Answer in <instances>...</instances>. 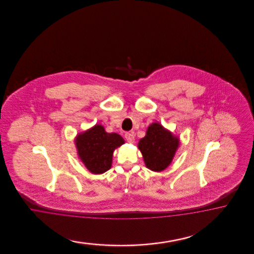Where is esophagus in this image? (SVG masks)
Listing matches in <instances>:
<instances>
[{
	"instance_id": "obj_1",
	"label": "esophagus",
	"mask_w": 254,
	"mask_h": 254,
	"mask_svg": "<svg viewBox=\"0 0 254 254\" xmlns=\"http://www.w3.org/2000/svg\"><path fill=\"white\" fill-rule=\"evenodd\" d=\"M125 138L127 139V141L129 142V143H133L134 140H135V136H134V134H133L132 132L126 133V134H125Z\"/></svg>"
}]
</instances>
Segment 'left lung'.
I'll use <instances>...</instances> for the list:
<instances>
[{
	"mask_svg": "<svg viewBox=\"0 0 254 254\" xmlns=\"http://www.w3.org/2000/svg\"><path fill=\"white\" fill-rule=\"evenodd\" d=\"M180 139L160 124L153 123L147 129L146 136L138 141L147 168L162 171L169 167L177 151Z\"/></svg>",
	"mask_w": 254,
	"mask_h": 254,
	"instance_id": "obj_1",
	"label": "left lung"
}]
</instances>
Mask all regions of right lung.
<instances>
[{
	"mask_svg": "<svg viewBox=\"0 0 254 254\" xmlns=\"http://www.w3.org/2000/svg\"><path fill=\"white\" fill-rule=\"evenodd\" d=\"M125 143L116 133H107L100 125L77 135V154L86 169L94 174L106 172L112 167L113 154L117 147Z\"/></svg>",
	"mask_w": 254,
	"mask_h": 254,
	"instance_id": "obj_1",
	"label": "right lung"
}]
</instances>
